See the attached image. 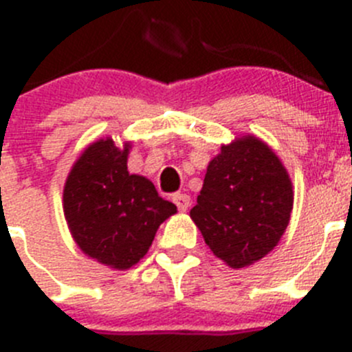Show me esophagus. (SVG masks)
<instances>
[{
    "label": "esophagus",
    "instance_id": "esophagus-1",
    "mask_svg": "<svg viewBox=\"0 0 352 352\" xmlns=\"http://www.w3.org/2000/svg\"><path fill=\"white\" fill-rule=\"evenodd\" d=\"M173 203L178 206L179 211H186L188 210V206H190V197H188L186 194H174Z\"/></svg>",
    "mask_w": 352,
    "mask_h": 352
}]
</instances>
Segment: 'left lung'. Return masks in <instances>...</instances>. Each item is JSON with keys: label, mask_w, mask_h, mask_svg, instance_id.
<instances>
[{"label": "left lung", "mask_w": 352, "mask_h": 352, "mask_svg": "<svg viewBox=\"0 0 352 352\" xmlns=\"http://www.w3.org/2000/svg\"><path fill=\"white\" fill-rule=\"evenodd\" d=\"M292 203V182L282 160L248 133L222 144L211 158L190 219L214 256L239 270L278 245Z\"/></svg>", "instance_id": "8db88e82"}]
</instances>
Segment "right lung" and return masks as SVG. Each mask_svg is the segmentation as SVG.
<instances>
[{"mask_svg": "<svg viewBox=\"0 0 352 352\" xmlns=\"http://www.w3.org/2000/svg\"><path fill=\"white\" fill-rule=\"evenodd\" d=\"M130 148L111 138L91 142L63 186V213L77 247L121 272L148 254L160 223L178 211L148 178L129 173Z\"/></svg>", "mask_w": 352, "mask_h": 352, "instance_id": "right-lung-1", "label": "right lung"}]
</instances>
